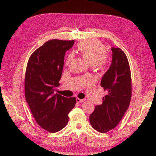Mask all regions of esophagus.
I'll return each mask as SVG.
<instances>
[{
  "label": "esophagus",
  "instance_id": "obj_1",
  "mask_svg": "<svg viewBox=\"0 0 156 156\" xmlns=\"http://www.w3.org/2000/svg\"><path fill=\"white\" fill-rule=\"evenodd\" d=\"M85 99H79V98H77L76 99V102H78V103H82V102H84L85 101Z\"/></svg>",
  "mask_w": 156,
  "mask_h": 156
}]
</instances>
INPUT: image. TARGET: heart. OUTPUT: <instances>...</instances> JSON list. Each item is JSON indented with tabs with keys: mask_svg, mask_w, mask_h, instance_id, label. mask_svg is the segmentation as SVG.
Wrapping results in <instances>:
<instances>
[{
	"mask_svg": "<svg viewBox=\"0 0 156 156\" xmlns=\"http://www.w3.org/2000/svg\"><path fill=\"white\" fill-rule=\"evenodd\" d=\"M78 51L88 60L93 66H102L106 62V48L104 44L98 39L86 40L80 42L77 48ZM70 54L66 59V64H69L73 58Z\"/></svg>",
	"mask_w": 156,
	"mask_h": 156,
	"instance_id": "obj_1",
	"label": "heart"
}]
</instances>
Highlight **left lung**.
Returning <instances> with one entry per match:
<instances>
[{
  "label": "left lung",
  "instance_id": "8db88e82",
  "mask_svg": "<svg viewBox=\"0 0 156 156\" xmlns=\"http://www.w3.org/2000/svg\"><path fill=\"white\" fill-rule=\"evenodd\" d=\"M112 63L101 82L107 95L103 97L102 104L96 105L90 116L91 126L103 133L119 124L131 98V72L126 55L120 48H112Z\"/></svg>",
  "mask_w": 156,
  "mask_h": 156
}]
</instances>
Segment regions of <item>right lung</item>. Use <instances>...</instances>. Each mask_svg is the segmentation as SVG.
<instances>
[{"instance_id":"1","label":"right lung","mask_w":156,"mask_h":156,"mask_svg":"<svg viewBox=\"0 0 156 156\" xmlns=\"http://www.w3.org/2000/svg\"><path fill=\"white\" fill-rule=\"evenodd\" d=\"M75 41L52 39L47 41L30 56L25 73V98L37 123L51 133L63 129L76 98L54 94L60 85L66 51Z\"/></svg>"}]
</instances>
